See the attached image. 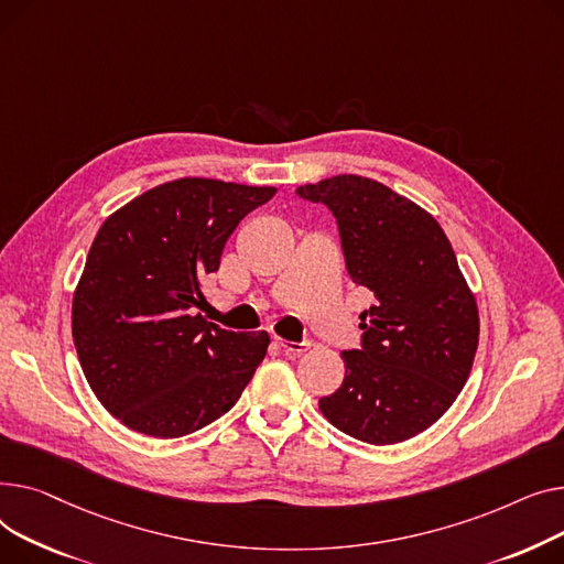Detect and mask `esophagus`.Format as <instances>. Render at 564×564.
I'll use <instances>...</instances> for the list:
<instances>
[{
  "mask_svg": "<svg viewBox=\"0 0 564 564\" xmlns=\"http://www.w3.org/2000/svg\"><path fill=\"white\" fill-rule=\"evenodd\" d=\"M278 346L284 350V352H293V355H301V352H307L310 350V341H301V344H293V341H286V339H275Z\"/></svg>",
  "mask_w": 564,
  "mask_h": 564,
  "instance_id": "34e87169",
  "label": "esophagus"
}]
</instances>
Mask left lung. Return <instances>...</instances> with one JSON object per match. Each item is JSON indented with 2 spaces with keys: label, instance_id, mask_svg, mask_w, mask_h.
<instances>
[{
  "label": "left lung",
  "instance_id": "left-lung-1",
  "mask_svg": "<svg viewBox=\"0 0 564 564\" xmlns=\"http://www.w3.org/2000/svg\"><path fill=\"white\" fill-rule=\"evenodd\" d=\"M335 214L355 284L376 303L361 312V350L341 352V387L323 416L367 444H399L433 425L465 387L480 318L442 225L389 186L335 175L297 186Z\"/></svg>",
  "mask_w": 564,
  "mask_h": 564
}]
</instances>
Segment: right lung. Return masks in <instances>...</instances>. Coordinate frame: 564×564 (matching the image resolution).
I'll list each match as a JSON object with an SVG mask.
<instances>
[{"mask_svg":"<svg viewBox=\"0 0 564 564\" xmlns=\"http://www.w3.org/2000/svg\"><path fill=\"white\" fill-rule=\"evenodd\" d=\"M275 191L182 177L99 227L73 295V339L97 401L127 427L175 440L239 401L271 337L223 329L193 307L231 231Z\"/></svg>","mask_w":564,"mask_h":564,"instance_id":"1","label":"right lung"}]
</instances>
